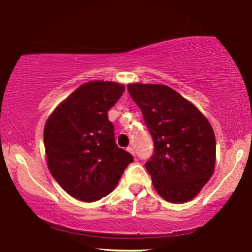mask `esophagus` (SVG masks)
I'll return each mask as SVG.
<instances>
[{
  "mask_svg": "<svg viewBox=\"0 0 252 252\" xmlns=\"http://www.w3.org/2000/svg\"><path fill=\"white\" fill-rule=\"evenodd\" d=\"M127 151H128L129 153H131V155H133V156H135V152H134V149H133L132 146H128L127 147Z\"/></svg>",
  "mask_w": 252,
  "mask_h": 252,
  "instance_id": "esophagus-1",
  "label": "esophagus"
}]
</instances>
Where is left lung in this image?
Segmentation results:
<instances>
[{"mask_svg":"<svg viewBox=\"0 0 252 252\" xmlns=\"http://www.w3.org/2000/svg\"><path fill=\"white\" fill-rule=\"evenodd\" d=\"M127 90L155 144L145 166L156 191L170 203L189 202L214 174V129L196 106L167 86L132 84Z\"/></svg>","mask_w":252,"mask_h":252,"instance_id":"obj_1","label":"left lung"}]
</instances>
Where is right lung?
I'll return each mask as SVG.
<instances>
[{"mask_svg":"<svg viewBox=\"0 0 252 252\" xmlns=\"http://www.w3.org/2000/svg\"><path fill=\"white\" fill-rule=\"evenodd\" d=\"M124 92L117 82H87L56 107L44 126L50 173L68 194L82 202L111 193L133 161L131 153L115 143L107 114Z\"/></svg>","mask_w":252,"mask_h":252,"instance_id":"1","label":"right lung"}]
</instances>
